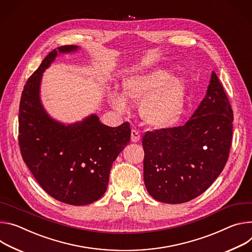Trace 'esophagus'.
<instances>
[{
    "mask_svg": "<svg viewBox=\"0 0 252 252\" xmlns=\"http://www.w3.org/2000/svg\"><path fill=\"white\" fill-rule=\"evenodd\" d=\"M140 139H141L140 133H139L137 130L133 129V130L131 131V141L136 143V142H138L139 140H140Z\"/></svg>",
    "mask_w": 252,
    "mask_h": 252,
    "instance_id": "1",
    "label": "esophagus"
}]
</instances>
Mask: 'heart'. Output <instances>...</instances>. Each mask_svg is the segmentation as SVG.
Returning a JSON list of instances; mask_svg holds the SVG:
<instances>
[{"mask_svg":"<svg viewBox=\"0 0 252 252\" xmlns=\"http://www.w3.org/2000/svg\"><path fill=\"white\" fill-rule=\"evenodd\" d=\"M122 93H109V102L116 110L124 112L127 100L141 102L140 115L145 123L155 128L175 125L184 109L187 81L183 77H170V71L155 67L146 72L128 75L121 82Z\"/></svg>","mask_w":252,"mask_h":252,"instance_id":"1","label":"heart"}]
</instances>
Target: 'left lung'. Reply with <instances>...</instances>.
<instances>
[{"mask_svg":"<svg viewBox=\"0 0 252 252\" xmlns=\"http://www.w3.org/2000/svg\"><path fill=\"white\" fill-rule=\"evenodd\" d=\"M233 112L216 74L205 97L183 126L146 132L144 183L151 196L178 204L199 196L219 176L229 156Z\"/></svg>","mask_w":252,"mask_h":252,"instance_id":"left-lung-1","label":"left lung"}]
</instances>
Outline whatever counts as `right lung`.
Segmentation results:
<instances>
[{"label":"right lung","instance_id":"obj_1","mask_svg":"<svg viewBox=\"0 0 252 252\" xmlns=\"http://www.w3.org/2000/svg\"><path fill=\"white\" fill-rule=\"evenodd\" d=\"M80 47L62 46L50 52L24 87L19 114V144L24 162L40 186L55 199L87 205L107 190L111 167L130 142L128 122L109 127L96 114L71 124L52 118L41 100L43 73L61 54Z\"/></svg>","mask_w":252,"mask_h":252}]
</instances>
